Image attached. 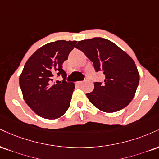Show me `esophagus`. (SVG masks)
I'll use <instances>...</instances> for the list:
<instances>
[{
	"label": "esophagus",
	"mask_w": 159,
	"mask_h": 159,
	"mask_svg": "<svg viewBox=\"0 0 159 159\" xmlns=\"http://www.w3.org/2000/svg\"><path fill=\"white\" fill-rule=\"evenodd\" d=\"M76 84H77L78 85H82V84H83V81H78V82H76Z\"/></svg>",
	"instance_id": "esophagus-1"
}]
</instances>
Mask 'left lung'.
I'll return each mask as SVG.
<instances>
[{"label": "left lung", "instance_id": "8db88e82", "mask_svg": "<svg viewBox=\"0 0 159 159\" xmlns=\"http://www.w3.org/2000/svg\"><path fill=\"white\" fill-rule=\"evenodd\" d=\"M75 48L93 63L95 72L101 71L104 81H95L87 93L89 101L103 112H114L126 107L134 97L139 74L134 61L125 52L102 38L78 41Z\"/></svg>", "mask_w": 159, "mask_h": 159}]
</instances>
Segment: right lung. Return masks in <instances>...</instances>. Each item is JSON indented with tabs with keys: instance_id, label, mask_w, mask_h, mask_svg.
Returning <instances> with one entry per match:
<instances>
[{
	"instance_id": "obj_1",
	"label": "right lung",
	"mask_w": 159,
	"mask_h": 159,
	"mask_svg": "<svg viewBox=\"0 0 159 159\" xmlns=\"http://www.w3.org/2000/svg\"><path fill=\"white\" fill-rule=\"evenodd\" d=\"M77 41H57L38 49L25 64L19 84L27 105L36 114L47 119H55L68 110L75 84L66 81L63 63ZM61 75L62 82L53 80Z\"/></svg>"
}]
</instances>
